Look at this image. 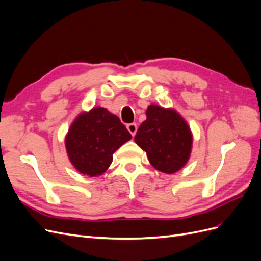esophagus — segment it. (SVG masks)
<instances>
[{
  "mask_svg": "<svg viewBox=\"0 0 261 261\" xmlns=\"http://www.w3.org/2000/svg\"><path fill=\"white\" fill-rule=\"evenodd\" d=\"M127 129L132 134V136H135L137 132V125L135 123H130L127 125Z\"/></svg>",
  "mask_w": 261,
  "mask_h": 261,
  "instance_id": "34e87169",
  "label": "esophagus"
}]
</instances>
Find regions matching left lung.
<instances>
[{
	"mask_svg": "<svg viewBox=\"0 0 261 261\" xmlns=\"http://www.w3.org/2000/svg\"><path fill=\"white\" fill-rule=\"evenodd\" d=\"M147 118L141 123L135 143L146 151L148 160L158 171L173 174L189 160L193 134L189 125L174 109L150 105Z\"/></svg>",
	"mask_w": 261,
	"mask_h": 261,
	"instance_id": "1",
	"label": "left lung"
}]
</instances>
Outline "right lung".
Masks as SVG:
<instances>
[{
  "instance_id": "obj_1",
  "label": "right lung",
  "mask_w": 261,
  "mask_h": 261,
  "mask_svg": "<svg viewBox=\"0 0 261 261\" xmlns=\"http://www.w3.org/2000/svg\"><path fill=\"white\" fill-rule=\"evenodd\" d=\"M132 139L115 114L96 107L78 114L65 137V148L73 167L83 175L100 176L113 161V153Z\"/></svg>"
}]
</instances>
